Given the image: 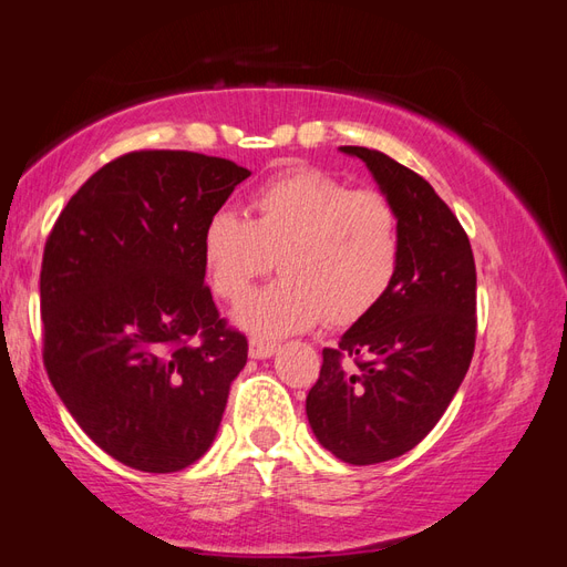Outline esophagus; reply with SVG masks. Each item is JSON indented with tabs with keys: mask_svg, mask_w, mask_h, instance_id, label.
<instances>
[{
	"mask_svg": "<svg viewBox=\"0 0 567 567\" xmlns=\"http://www.w3.org/2000/svg\"><path fill=\"white\" fill-rule=\"evenodd\" d=\"M274 352H277V342L262 340V338H250L248 342V354L252 359H269Z\"/></svg>",
	"mask_w": 567,
	"mask_h": 567,
	"instance_id": "1",
	"label": "esophagus"
}]
</instances>
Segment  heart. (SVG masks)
Wrapping results in <instances>:
<instances>
[{
    "instance_id": "b5f03b06",
    "label": "heart",
    "mask_w": 567,
    "mask_h": 567,
    "mask_svg": "<svg viewBox=\"0 0 567 567\" xmlns=\"http://www.w3.org/2000/svg\"><path fill=\"white\" fill-rule=\"evenodd\" d=\"M250 210L252 219L215 210L200 241L205 277L225 300L244 298L277 255L281 279L234 310L244 331L279 338L326 315L350 323L390 290L400 267V219L383 194L300 165L257 186Z\"/></svg>"
}]
</instances>
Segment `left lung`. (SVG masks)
Returning <instances> with one entry per match:
<instances>
[{"label":"left lung","instance_id":"1","mask_svg":"<svg viewBox=\"0 0 567 567\" xmlns=\"http://www.w3.org/2000/svg\"><path fill=\"white\" fill-rule=\"evenodd\" d=\"M340 151L369 167L398 213L400 267L383 300L323 350L305 411L323 450L373 466L414 450L454 400L475 350V262L466 231L423 177L381 151Z\"/></svg>","mask_w":567,"mask_h":567}]
</instances>
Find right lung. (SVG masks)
I'll return each mask as SVG.
<instances>
[{"label":"right lung","instance_id":"add662e5","mask_svg":"<svg viewBox=\"0 0 567 567\" xmlns=\"http://www.w3.org/2000/svg\"><path fill=\"white\" fill-rule=\"evenodd\" d=\"M250 169L134 151L68 200L40 274L44 367L101 450L144 473L192 466L217 435L248 340L205 286L203 227Z\"/></svg>","mask_w":567,"mask_h":567}]
</instances>
